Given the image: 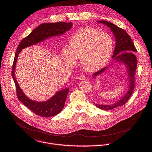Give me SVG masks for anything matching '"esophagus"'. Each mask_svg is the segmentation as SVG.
<instances>
[{
    "instance_id": "34e87169",
    "label": "esophagus",
    "mask_w": 152,
    "mask_h": 152,
    "mask_svg": "<svg viewBox=\"0 0 152 152\" xmlns=\"http://www.w3.org/2000/svg\"><path fill=\"white\" fill-rule=\"evenodd\" d=\"M79 79L80 80H85V79H86V76H85V75L81 74V75H79Z\"/></svg>"
}]
</instances>
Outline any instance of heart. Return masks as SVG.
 <instances>
[{
  "instance_id": "obj_1",
  "label": "heart",
  "mask_w": 152,
  "mask_h": 152,
  "mask_svg": "<svg viewBox=\"0 0 152 152\" xmlns=\"http://www.w3.org/2000/svg\"><path fill=\"white\" fill-rule=\"evenodd\" d=\"M113 48V39L109 34L91 28H83L72 36L68 49H64L61 55L68 66L75 65L76 60L80 59L85 70L96 72L109 62Z\"/></svg>"
}]
</instances>
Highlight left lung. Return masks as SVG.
Segmentation results:
<instances>
[{
    "mask_svg": "<svg viewBox=\"0 0 152 152\" xmlns=\"http://www.w3.org/2000/svg\"><path fill=\"white\" fill-rule=\"evenodd\" d=\"M98 22L106 25L113 33L116 38V45L112 58L114 59L115 61L121 62L126 65L129 76V89L126 94H124L121 100H118L114 104L108 105L98 104L95 103V105L98 108L102 110H109L124 105L128 101L134 91V76L137 67V59L134 55V52H136L137 50L131 37L125 30L107 21L99 20ZM108 67L106 66L94 73L93 75V77L95 78L96 76L100 75Z\"/></svg>",
    "mask_w": 152,
    "mask_h": 152,
    "instance_id": "left-lung-1",
    "label": "left lung"
}]
</instances>
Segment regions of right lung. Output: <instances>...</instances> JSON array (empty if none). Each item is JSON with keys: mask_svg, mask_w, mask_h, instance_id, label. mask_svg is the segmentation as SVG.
<instances>
[{"mask_svg": "<svg viewBox=\"0 0 152 152\" xmlns=\"http://www.w3.org/2000/svg\"><path fill=\"white\" fill-rule=\"evenodd\" d=\"M72 26V23L64 22L42 23L32 31L27 37H25L17 48L12 69V76L15 83L18 98L31 112L42 117H52L61 112L64 106L67 95L69 91V88L57 91L54 96L47 101L36 102L31 100L22 91L15 77V72L18 55L23 49L42 42L50 37L63 34L66 31H69Z\"/></svg>", "mask_w": 152, "mask_h": 152, "instance_id": "right-lung-1", "label": "right lung"}]
</instances>
